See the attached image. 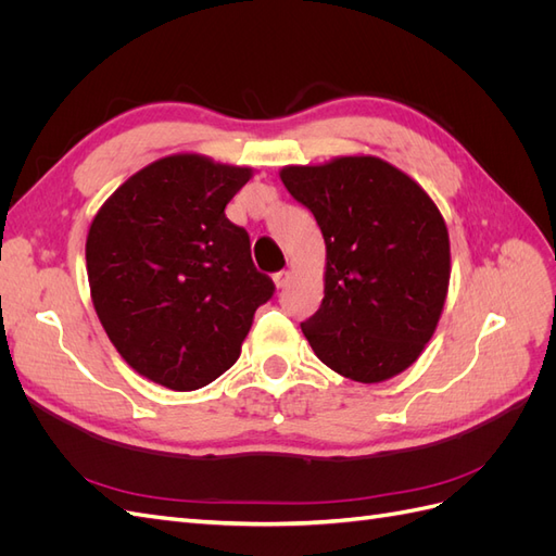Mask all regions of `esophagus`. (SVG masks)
Masks as SVG:
<instances>
[{
  "label": "esophagus",
  "instance_id": "34e87169",
  "mask_svg": "<svg viewBox=\"0 0 556 556\" xmlns=\"http://www.w3.org/2000/svg\"><path fill=\"white\" fill-rule=\"evenodd\" d=\"M274 282H276L278 290L285 288V285L290 282V271H278V274H274Z\"/></svg>",
  "mask_w": 556,
  "mask_h": 556
}]
</instances>
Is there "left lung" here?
<instances>
[{
  "instance_id": "8db88e82",
  "label": "left lung",
  "mask_w": 556,
  "mask_h": 556,
  "mask_svg": "<svg viewBox=\"0 0 556 556\" xmlns=\"http://www.w3.org/2000/svg\"><path fill=\"white\" fill-rule=\"evenodd\" d=\"M280 180L315 215L327 245L325 299L301 323L317 359L366 384L406 371L447 296L441 211L410 176L371 155L285 166Z\"/></svg>"
}]
</instances>
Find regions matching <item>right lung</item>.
<instances>
[{"label": "right lung", "mask_w": 556, "mask_h": 556, "mask_svg": "<svg viewBox=\"0 0 556 556\" xmlns=\"http://www.w3.org/2000/svg\"><path fill=\"white\" fill-rule=\"evenodd\" d=\"M250 176L204 155L162 157L127 178L90 225L99 323L134 371L169 390L223 376L276 292L252 264L248 231L225 215Z\"/></svg>", "instance_id": "right-lung-1"}]
</instances>
